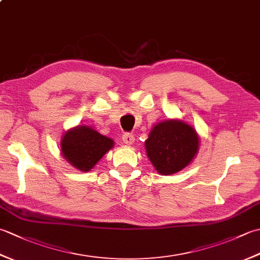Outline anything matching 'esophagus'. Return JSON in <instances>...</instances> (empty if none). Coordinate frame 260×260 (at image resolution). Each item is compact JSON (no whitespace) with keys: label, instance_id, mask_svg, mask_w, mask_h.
<instances>
[{"label":"esophagus","instance_id":"34e87169","mask_svg":"<svg viewBox=\"0 0 260 260\" xmlns=\"http://www.w3.org/2000/svg\"><path fill=\"white\" fill-rule=\"evenodd\" d=\"M123 142L126 145H133V143L135 142V137L129 133H126L123 135Z\"/></svg>","mask_w":260,"mask_h":260}]
</instances>
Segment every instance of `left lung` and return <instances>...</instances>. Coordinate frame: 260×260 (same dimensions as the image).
<instances>
[{"label": "left lung", "mask_w": 260, "mask_h": 260, "mask_svg": "<svg viewBox=\"0 0 260 260\" xmlns=\"http://www.w3.org/2000/svg\"><path fill=\"white\" fill-rule=\"evenodd\" d=\"M200 147L193 126L182 119H167L155 124L145 141L146 155L159 174L178 173L190 165Z\"/></svg>", "instance_id": "obj_1"}]
</instances>
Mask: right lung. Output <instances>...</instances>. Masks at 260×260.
<instances>
[{
	"label": "right lung",
	"instance_id": "add662e5",
	"mask_svg": "<svg viewBox=\"0 0 260 260\" xmlns=\"http://www.w3.org/2000/svg\"><path fill=\"white\" fill-rule=\"evenodd\" d=\"M115 142L90 126L78 125L66 131L60 142L61 155L71 167L89 172L114 147Z\"/></svg>",
	"mask_w": 260,
	"mask_h": 260
}]
</instances>
